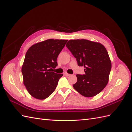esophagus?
Masks as SVG:
<instances>
[{
    "label": "esophagus",
    "mask_w": 132,
    "mask_h": 132,
    "mask_svg": "<svg viewBox=\"0 0 132 132\" xmlns=\"http://www.w3.org/2000/svg\"><path fill=\"white\" fill-rule=\"evenodd\" d=\"M64 75H65V76H67V77H68V76H69V75H70L69 74L67 73H64Z\"/></svg>",
    "instance_id": "obj_1"
}]
</instances>
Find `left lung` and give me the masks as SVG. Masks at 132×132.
<instances>
[{
	"label": "left lung",
	"instance_id": "obj_1",
	"mask_svg": "<svg viewBox=\"0 0 132 132\" xmlns=\"http://www.w3.org/2000/svg\"><path fill=\"white\" fill-rule=\"evenodd\" d=\"M67 47L77 59L79 67L85 68V74H77L74 88L86 97H93L105 88L109 81L111 62L102 44L87 39H70Z\"/></svg>",
	"mask_w": 132,
	"mask_h": 132
}]
</instances>
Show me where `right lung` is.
Listing matches in <instances>:
<instances>
[{
    "label": "right lung",
    "mask_w": 132,
    "mask_h": 132,
    "mask_svg": "<svg viewBox=\"0 0 132 132\" xmlns=\"http://www.w3.org/2000/svg\"><path fill=\"white\" fill-rule=\"evenodd\" d=\"M67 41L49 39L35 44L27 51L21 71L23 84L34 98L45 99L56 88L63 74L51 69L58 65L57 57Z\"/></svg>",
    "instance_id": "add662e5"
}]
</instances>
